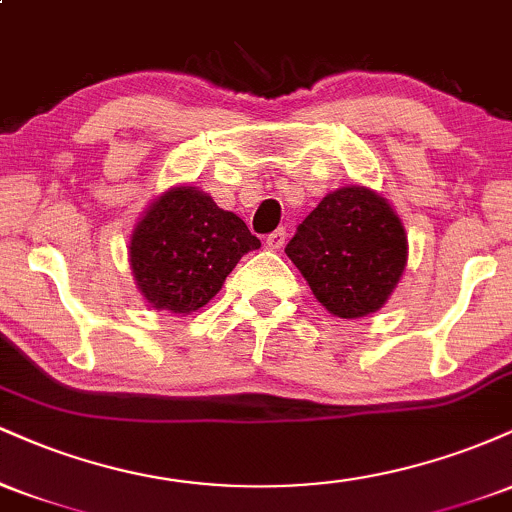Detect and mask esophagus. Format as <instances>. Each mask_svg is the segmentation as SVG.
Masks as SVG:
<instances>
[{"mask_svg":"<svg viewBox=\"0 0 512 512\" xmlns=\"http://www.w3.org/2000/svg\"><path fill=\"white\" fill-rule=\"evenodd\" d=\"M286 236H289V233H286L284 228H276L274 233H269V236H267V248H269V250H279V248H284Z\"/></svg>","mask_w":512,"mask_h":512,"instance_id":"esophagus-1","label":"esophagus"}]
</instances>
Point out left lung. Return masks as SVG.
<instances>
[{
  "label": "left lung",
  "instance_id": "left-lung-1",
  "mask_svg": "<svg viewBox=\"0 0 512 512\" xmlns=\"http://www.w3.org/2000/svg\"><path fill=\"white\" fill-rule=\"evenodd\" d=\"M286 255L322 308L356 320L390 301L407 269L409 243L402 219L380 192L346 185L305 216Z\"/></svg>",
  "mask_w": 512,
  "mask_h": 512
}]
</instances>
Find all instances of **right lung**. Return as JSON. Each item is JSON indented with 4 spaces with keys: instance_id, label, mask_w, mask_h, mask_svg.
Segmentation results:
<instances>
[{
    "instance_id": "1",
    "label": "right lung",
    "mask_w": 512,
    "mask_h": 512,
    "mask_svg": "<svg viewBox=\"0 0 512 512\" xmlns=\"http://www.w3.org/2000/svg\"><path fill=\"white\" fill-rule=\"evenodd\" d=\"M257 248L260 240L240 216L195 185H175L134 223L129 267L151 308L190 315L221 291L240 257Z\"/></svg>"
}]
</instances>
